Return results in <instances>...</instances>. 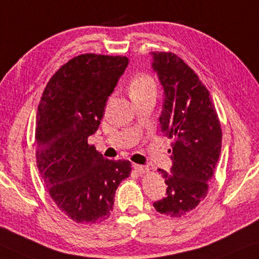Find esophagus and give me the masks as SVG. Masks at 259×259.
<instances>
[{"label":"esophagus","instance_id":"34e87169","mask_svg":"<svg viewBox=\"0 0 259 259\" xmlns=\"http://www.w3.org/2000/svg\"><path fill=\"white\" fill-rule=\"evenodd\" d=\"M133 167L137 171L138 174H145L149 171V166L145 165H140V164H133Z\"/></svg>","mask_w":259,"mask_h":259}]
</instances>
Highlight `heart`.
Instances as JSON below:
<instances>
[{"label":"heart","mask_w":259,"mask_h":259,"mask_svg":"<svg viewBox=\"0 0 259 259\" xmlns=\"http://www.w3.org/2000/svg\"><path fill=\"white\" fill-rule=\"evenodd\" d=\"M156 93H157V85L155 79L149 75H138L130 83L131 97L156 95Z\"/></svg>","instance_id":"1"}]
</instances>
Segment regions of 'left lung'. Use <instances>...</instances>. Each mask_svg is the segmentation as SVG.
Returning a JSON list of instances; mask_svg holds the SVG:
<instances>
[{
  "instance_id": "1",
  "label": "left lung",
  "mask_w": 259,
  "mask_h": 259,
  "mask_svg": "<svg viewBox=\"0 0 259 259\" xmlns=\"http://www.w3.org/2000/svg\"><path fill=\"white\" fill-rule=\"evenodd\" d=\"M152 69L164 89L159 117L162 133L172 140L166 196L154 203L158 212L182 217L206 197L222 148L221 123L209 90L196 72L172 53H151Z\"/></svg>"
}]
</instances>
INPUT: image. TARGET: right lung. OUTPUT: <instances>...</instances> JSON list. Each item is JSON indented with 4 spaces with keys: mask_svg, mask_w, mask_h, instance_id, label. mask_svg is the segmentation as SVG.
<instances>
[{
    "mask_svg": "<svg viewBox=\"0 0 259 259\" xmlns=\"http://www.w3.org/2000/svg\"><path fill=\"white\" fill-rule=\"evenodd\" d=\"M128 63L125 56H76L53 75L39 101L36 163L50 197L76 223L107 220L116 189L130 176L129 161L105 159L88 144Z\"/></svg>",
    "mask_w": 259,
    "mask_h": 259,
    "instance_id": "add662e5",
    "label": "right lung"
}]
</instances>
